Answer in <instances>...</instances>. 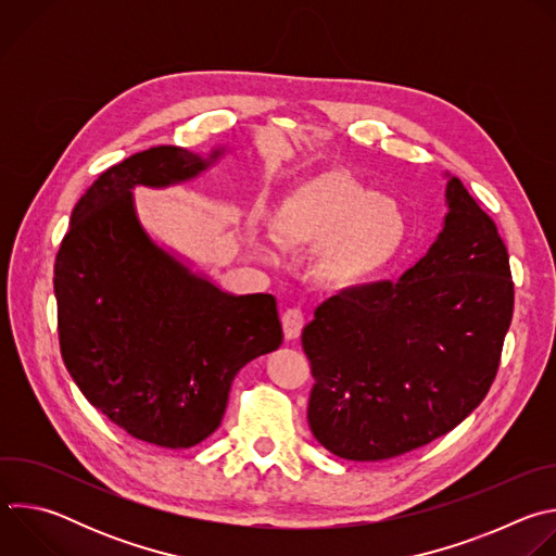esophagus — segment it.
Masks as SVG:
<instances>
[{
    "label": "esophagus",
    "mask_w": 556,
    "mask_h": 556,
    "mask_svg": "<svg viewBox=\"0 0 556 556\" xmlns=\"http://www.w3.org/2000/svg\"><path fill=\"white\" fill-rule=\"evenodd\" d=\"M281 326H283V334L288 341H294L299 339L303 326H305V316L299 307H290L281 314Z\"/></svg>",
    "instance_id": "1"
}]
</instances>
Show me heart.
Returning <instances> with one entry per match:
<instances>
[{
    "mask_svg": "<svg viewBox=\"0 0 556 556\" xmlns=\"http://www.w3.org/2000/svg\"><path fill=\"white\" fill-rule=\"evenodd\" d=\"M277 240L290 251H324L321 281L361 288L401 253L409 235L405 208L348 172H324L294 187L273 215Z\"/></svg>",
    "mask_w": 556,
    "mask_h": 556,
    "instance_id": "1",
    "label": "heart"
}]
</instances>
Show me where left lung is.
I'll list each match as a JSON object with an SVG mask.
<instances>
[{"label":"left lung","mask_w":556,"mask_h":556,"mask_svg":"<svg viewBox=\"0 0 556 556\" xmlns=\"http://www.w3.org/2000/svg\"><path fill=\"white\" fill-rule=\"evenodd\" d=\"M440 235L399 281L314 309L301 343L312 435L354 462L403 455L455 429L489 393L515 290L495 222L446 174Z\"/></svg>","instance_id":"left-lung-1"}]
</instances>
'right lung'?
I'll return each mask as SVG.
<instances>
[{
    "label": "right lung",
    "mask_w": 556,
    "mask_h": 556,
    "mask_svg": "<svg viewBox=\"0 0 556 556\" xmlns=\"http://www.w3.org/2000/svg\"><path fill=\"white\" fill-rule=\"evenodd\" d=\"M226 153L161 144L110 167L76 202L54 262L63 363L136 440L189 448L222 422L232 378L283 341L273 294H230L144 230L136 187L189 182Z\"/></svg>",
    "instance_id": "obj_1"
}]
</instances>
